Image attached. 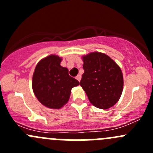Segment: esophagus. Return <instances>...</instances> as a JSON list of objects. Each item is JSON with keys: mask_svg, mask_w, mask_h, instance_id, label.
<instances>
[{"mask_svg": "<svg viewBox=\"0 0 153 153\" xmlns=\"http://www.w3.org/2000/svg\"><path fill=\"white\" fill-rule=\"evenodd\" d=\"M76 79L78 80V81H81V75H77V76H76Z\"/></svg>", "mask_w": 153, "mask_h": 153, "instance_id": "esophagus-1", "label": "esophagus"}]
</instances>
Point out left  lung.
Instances as JSON below:
<instances>
[{
	"label": "left lung",
	"mask_w": 153,
	"mask_h": 153,
	"mask_svg": "<svg viewBox=\"0 0 153 153\" xmlns=\"http://www.w3.org/2000/svg\"><path fill=\"white\" fill-rule=\"evenodd\" d=\"M84 73L80 84L92 105L109 109L119 100L123 90L120 67L108 55L92 52L83 57Z\"/></svg>",
	"instance_id": "8db88e82"
}]
</instances>
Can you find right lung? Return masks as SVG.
I'll return each mask as SVG.
<instances>
[{"mask_svg":"<svg viewBox=\"0 0 153 153\" xmlns=\"http://www.w3.org/2000/svg\"><path fill=\"white\" fill-rule=\"evenodd\" d=\"M61 58L49 55L38 62L32 77V89L38 101L47 107L60 109L69 100L71 89L79 84L62 67Z\"/></svg>","mask_w":153,"mask_h":153,"instance_id":"add662e5","label":"right lung"}]
</instances>
